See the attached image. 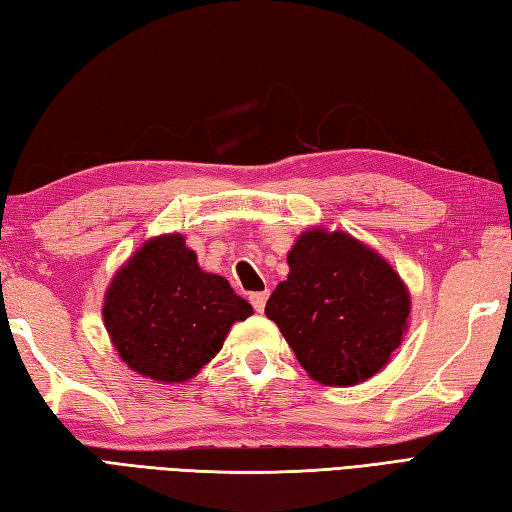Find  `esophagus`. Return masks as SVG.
<instances>
[{
	"label": "esophagus",
	"instance_id": "esophagus-1",
	"mask_svg": "<svg viewBox=\"0 0 512 512\" xmlns=\"http://www.w3.org/2000/svg\"><path fill=\"white\" fill-rule=\"evenodd\" d=\"M267 298H269V292H267V289H263V292H254V294H249V301H252L254 310H256L258 314L265 310V303H267Z\"/></svg>",
	"mask_w": 512,
	"mask_h": 512
}]
</instances>
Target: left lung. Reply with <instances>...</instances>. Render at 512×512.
Returning <instances> with one entry per match:
<instances>
[{
  "instance_id": "1",
  "label": "left lung",
  "mask_w": 512,
  "mask_h": 512,
  "mask_svg": "<svg viewBox=\"0 0 512 512\" xmlns=\"http://www.w3.org/2000/svg\"><path fill=\"white\" fill-rule=\"evenodd\" d=\"M287 265L265 314L303 370L339 388L381 372L410 321V289L397 269L347 231L323 227L296 238Z\"/></svg>"
}]
</instances>
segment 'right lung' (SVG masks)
<instances>
[{
  "mask_svg": "<svg viewBox=\"0 0 512 512\" xmlns=\"http://www.w3.org/2000/svg\"><path fill=\"white\" fill-rule=\"evenodd\" d=\"M254 310L229 281L200 269L182 234L153 236L111 278L102 318L120 359L158 383H185Z\"/></svg>",
  "mask_w": 512,
  "mask_h": 512,
  "instance_id": "1",
  "label": "right lung"
}]
</instances>
